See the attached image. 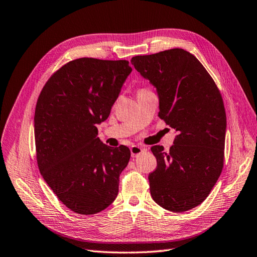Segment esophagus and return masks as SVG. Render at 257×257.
I'll list each match as a JSON object with an SVG mask.
<instances>
[{"label":"esophagus","instance_id":"34e87169","mask_svg":"<svg viewBox=\"0 0 257 257\" xmlns=\"http://www.w3.org/2000/svg\"><path fill=\"white\" fill-rule=\"evenodd\" d=\"M144 151H146V150L142 149L139 146H131L130 147V152H131V156H133V157L139 156L140 154H142L144 152Z\"/></svg>","mask_w":257,"mask_h":257}]
</instances>
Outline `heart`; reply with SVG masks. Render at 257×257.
Wrapping results in <instances>:
<instances>
[{"mask_svg": "<svg viewBox=\"0 0 257 257\" xmlns=\"http://www.w3.org/2000/svg\"><path fill=\"white\" fill-rule=\"evenodd\" d=\"M141 90H144V89H141Z\"/></svg>", "mask_w": 257, "mask_h": 257, "instance_id": "b5f03b06", "label": "heart"}]
</instances>
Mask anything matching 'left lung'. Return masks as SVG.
<instances>
[{"mask_svg": "<svg viewBox=\"0 0 257 257\" xmlns=\"http://www.w3.org/2000/svg\"><path fill=\"white\" fill-rule=\"evenodd\" d=\"M156 88L161 119L177 131L168 152L151 148L157 167L149 175L153 200L170 212L191 209L208 196L223 166L226 111L220 92L197 58L172 49L131 58Z\"/></svg>", "mask_w": 257, "mask_h": 257, "instance_id": "obj_1", "label": "left lung"}]
</instances>
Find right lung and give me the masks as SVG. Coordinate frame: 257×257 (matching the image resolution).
Returning a JSON list of instances; mask_svg holds the SVG:
<instances>
[{"mask_svg": "<svg viewBox=\"0 0 257 257\" xmlns=\"http://www.w3.org/2000/svg\"><path fill=\"white\" fill-rule=\"evenodd\" d=\"M128 61L82 57L52 75L35 113L37 161L45 182L72 212L93 215L116 199L130 150L110 148L97 138L122 84Z\"/></svg>", "mask_w": 257, "mask_h": 257, "instance_id": "obj_1", "label": "right lung"}]
</instances>
